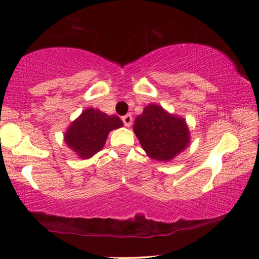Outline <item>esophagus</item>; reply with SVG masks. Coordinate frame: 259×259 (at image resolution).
Segmentation results:
<instances>
[{
	"label": "esophagus",
	"instance_id": "1",
	"mask_svg": "<svg viewBox=\"0 0 259 259\" xmlns=\"http://www.w3.org/2000/svg\"><path fill=\"white\" fill-rule=\"evenodd\" d=\"M122 121H123V123H124L125 126H130L131 123H133V116H131V115L123 116Z\"/></svg>",
	"mask_w": 259,
	"mask_h": 259
}]
</instances>
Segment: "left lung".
<instances>
[{
    "label": "left lung",
    "instance_id": "1",
    "mask_svg": "<svg viewBox=\"0 0 259 259\" xmlns=\"http://www.w3.org/2000/svg\"><path fill=\"white\" fill-rule=\"evenodd\" d=\"M134 133L149 157L170 162L190 144V130L183 117L158 104H148L134 123Z\"/></svg>",
    "mask_w": 259,
    "mask_h": 259
}]
</instances>
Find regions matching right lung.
<instances>
[{
	"label": "right lung",
	"instance_id": "1",
	"mask_svg": "<svg viewBox=\"0 0 259 259\" xmlns=\"http://www.w3.org/2000/svg\"><path fill=\"white\" fill-rule=\"evenodd\" d=\"M121 126L123 122L118 116L88 108L68 126L64 143L79 158L88 159L103 149L109 133Z\"/></svg>",
	"mask_w": 259,
	"mask_h": 259
}]
</instances>
